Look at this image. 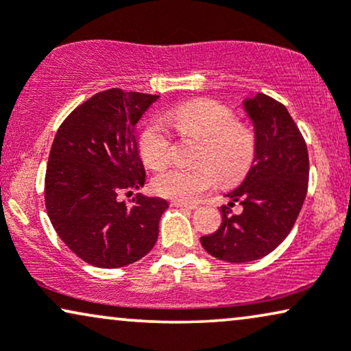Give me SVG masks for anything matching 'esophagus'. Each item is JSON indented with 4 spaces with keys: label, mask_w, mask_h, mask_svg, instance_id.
Returning a JSON list of instances; mask_svg holds the SVG:
<instances>
[{
    "label": "esophagus",
    "mask_w": 351,
    "mask_h": 351,
    "mask_svg": "<svg viewBox=\"0 0 351 351\" xmlns=\"http://www.w3.org/2000/svg\"><path fill=\"white\" fill-rule=\"evenodd\" d=\"M171 204L174 208H186V209H197V204H190V203H184V202H177V199H172Z\"/></svg>",
    "instance_id": "1"
}]
</instances>
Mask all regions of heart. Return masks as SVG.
Returning a JSON list of instances; mask_svg holds the SVG:
<instances>
[{
	"instance_id": "obj_1",
	"label": "heart",
	"mask_w": 351,
	"mask_h": 351,
	"mask_svg": "<svg viewBox=\"0 0 351 351\" xmlns=\"http://www.w3.org/2000/svg\"><path fill=\"white\" fill-rule=\"evenodd\" d=\"M166 122L184 136L202 140L193 169H171L154 177L153 190L165 198L190 203L216 185L242 180L253 165L256 138L253 130L237 124L230 108L213 99L180 104L166 114ZM171 136L166 127L152 122L138 138L140 156L149 169H162L171 159Z\"/></svg>"
}]
</instances>
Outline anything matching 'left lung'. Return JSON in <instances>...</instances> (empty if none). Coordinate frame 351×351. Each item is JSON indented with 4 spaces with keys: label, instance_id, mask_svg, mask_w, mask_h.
<instances>
[{
    "label": "left lung",
    "instance_id": "1",
    "mask_svg": "<svg viewBox=\"0 0 351 351\" xmlns=\"http://www.w3.org/2000/svg\"><path fill=\"white\" fill-rule=\"evenodd\" d=\"M253 124L256 154L245 180L227 193L222 222L215 234L199 239L203 248L227 263H248L269 254L284 242L308 192L309 159L302 134L284 104L263 93L243 99ZM240 201L244 211L232 215Z\"/></svg>",
    "mask_w": 351,
    "mask_h": 351
}]
</instances>
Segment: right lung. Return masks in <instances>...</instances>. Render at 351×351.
I'll return each instance as SVG.
<instances>
[{"instance_id": "1", "label": "right lung", "mask_w": 351, "mask_h": 351, "mask_svg": "<svg viewBox=\"0 0 351 351\" xmlns=\"http://www.w3.org/2000/svg\"><path fill=\"white\" fill-rule=\"evenodd\" d=\"M158 95L111 88L77 106L54 136L45 177L49 221L88 265L116 269L142 259L158 240L166 199L136 193L145 167L136 122Z\"/></svg>"}]
</instances>
